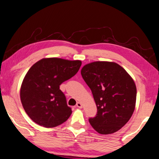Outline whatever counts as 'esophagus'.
<instances>
[{"label": "esophagus", "instance_id": "esophagus-1", "mask_svg": "<svg viewBox=\"0 0 159 159\" xmlns=\"http://www.w3.org/2000/svg\"><path fill=\"white\" fill-rule=\"evenodd\" d=\"M76 106H77L78 108H82V104H81V103H80V102H78L77 104H76Z\"/></svg>", "mask_w": 159, "mask_h": 159}]
</instances>
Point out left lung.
Returning <instances> with one entry per match:
<instances>
[{"label":"left lung","mask_w":159,"mask_h":159,"mask_svg":"<svg viewBox=\"0 0 159 159\" xmlns=\"http://www.w3.org/2000/svg\"><path fill=\"white\" fill-rule=\"evenodd\" d=\"M82 78L90 88L98 114L89 123L98 133L111 134L128 122L136 106V87L121 66L111 61H94L82 67Z\"/></svg>","instance_id":"8db88e82"}]
</instances>
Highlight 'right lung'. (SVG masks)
<instances>
[{
  "label": "right lung",
  "mask_w": 159,
  "mask_h": 159,
  "mask_svg": "<svg viewBox=\"0 0 159 159\" xmlns=\"http://www.w3.org/2000/svg\"><path fill=\"white\" fill-rule=\"evenodd\" d=\"M81 65L80 60L44 58L30 68L22 83L20 100L34 122L53 128L70 117L72 109L59 86L75 75Z\"/></svg>",
  "instance_id": "right-lung-1"
}]
</instances>
